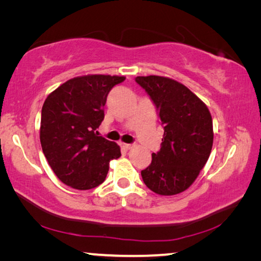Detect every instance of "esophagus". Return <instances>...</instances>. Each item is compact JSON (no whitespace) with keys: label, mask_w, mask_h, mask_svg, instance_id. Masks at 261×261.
Wrapping results in <instances>:
<instances>
[{"label":"esophagus","mask_w":261,"mask_h":261,"mask_svg":"<svg viewBox=\"0 0 261 261\" xmlns=\"http://www.w3.org/2000/svg\"><path fill=\"white\" fill-rule=\"evenodd\" d=\"M122 147H123V149H125V151H129V149H131L132 147H134V145H131V144H122Z\"/></svg>","instance_id":"esophagus-1"}]
</instances>
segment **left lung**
I'll return each mask as SVG.
<instances>
[{
  "instance_id": "obj_1",
  "label": "left lung",
  "mask_w": 261,
  "mask_h": 261,
  "mask_svg": "<svg viewBox=\"0 0 261 261\" xmlns=\"http://www.w3.org/2000/svg\"><path fill=\"white\" fill-rule=\"evenodd\" d=\"M163 125L161 148L141 170L146 187L161 196L190 188L206 165L213 146V122L207 106L183 84L161 76L137 77Z\"/></svg>"
}]
</instances>
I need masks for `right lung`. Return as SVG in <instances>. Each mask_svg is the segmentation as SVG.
<instances>
[{"label":"right lung","mask_w":261,"mask_h":261,"mask_svg":"<svg viewBox=\"0 0 261 261\" xmlns=\"http://www.w3.org/2000/svg\"><path fill=\"white\" fill-rule=\"evenodd\" d=\"M125 77L87 74L62 84L47 96L41 110L40 143L48 163L62 183L90 190L103 183L109 162L120 146L98 136L110 90Z\"/></svg>","instance_id":"obj_1"}]
</instances>
